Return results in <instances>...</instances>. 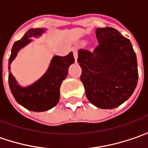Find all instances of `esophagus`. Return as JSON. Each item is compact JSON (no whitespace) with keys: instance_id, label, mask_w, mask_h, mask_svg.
Returning a JSON list of instances; mask_svg holds the SVG:
<instances>
[{"instance_id":"1","label":"esophagus","mask_w":148,"mask_h":148,"mask_svg":"<svg viewBox=\"0 0 148 148\" xmlns=\"http://www.w3.org/2000/svg\"><path fill=\"white\" fill-rule=\"evenodd\" d=\"M74 57L75 61H77V59H78V52H77V50H74Z\"/></svg>"}]
</instances>
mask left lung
<instances>
[{"instance_id": "obj_1", "label": "left lung", "mask_w": 148, "mask_h": 148, "mask_svg": "<svg viewBox=\"0 0 148 148\" xmlns=\"http://www.w3.org/2000/svg\"><path fill=\"white\" fill-rule=\"evenodd\" d=\"M98 46L79 49L78 63L87 99L101 109H113L134 92L138 70L136 56L130 40L113 27L97 28Z\"/></svg>"}]
</instances>
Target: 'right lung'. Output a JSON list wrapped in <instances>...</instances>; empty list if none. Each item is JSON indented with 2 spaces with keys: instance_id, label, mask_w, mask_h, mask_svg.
Returning a JSON list of instances; mask_svg holds the SVG:
<instances>
[{
  "instance_id": "add662e5",
  "label": "right lung",
  "mask_w": 148,
  "mask_h": 148,
  "mask_svg": "<svg viewBox=\"0 0 148 148\" xmlns=\"http://www.w3.org/2000/svg\"><path fill=\"white\" fill-rule=\"evenodd\" d=\"M44 32V28H32L27 31L22 39L15 42L8 62V81L11 91L15 100L23 107L32 111H45L56 106L59 100L61 84L68 74L69 67L74 63L72 52L64 57L54 56L51 60L48 70L38 80L27 87H22L18 84L10 72V65L19 50L30 43L31 38L40 37Z\"/></svg>"
}]
</instances>
